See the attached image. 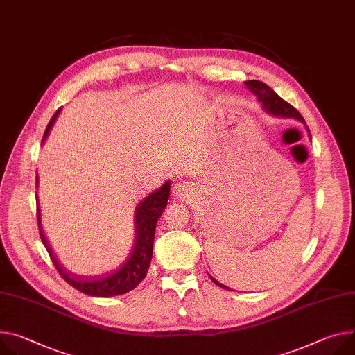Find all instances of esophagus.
I'll list each match as a JSON object with an SVG mask.
<instances>
[{
	"mask_svg": "<svg viewBox=\"0 0 355 355\" xmlns=\"http://www.w3.org/2000/svg\"><path fill=\"white\" fill-rule=\"evenodd\" d=\"M187 189H188V185L185 182H180V184L175 185V194L178 197H182L185 192H187Z\"/></svg>",
	"mask_w": 355,
	"mask_h": 355,
	"instance_id": "obj_1",
	"label": "esophagus"
}]
</instances>
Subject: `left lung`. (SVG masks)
<instances>
[{
  "label": "left lung",
  "mask_w": 355,
  "mask_h": 355,
  "mask_svg": "<svg viewBox=\"0 0 355 355\" xmlns=\"http://www.w3.org/2000/svg\"><path fill=\"white\" fill-rule=\"evenodd\" d=\"M245 85L248 86V89L250 92H253L257 96V101L262 103V107L269 114L277 116V117H293V119H297L304 123V119L302 117V114L292 105H288L286 101H283L280 96L277 93H275L266 83H263L261 80H246ZM209 277L216 286L230 290V287L223 286L222 283L215 280L211 275H209Z\"/></svg>",
  "instance_id": "1"
}]
</instances>
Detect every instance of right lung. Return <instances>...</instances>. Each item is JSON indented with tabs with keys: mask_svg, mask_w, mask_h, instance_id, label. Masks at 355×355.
Masks as SVG:
<instances>
[{
	"mask_svg": "<svg viewBox=\"0 0 355 355\" xmlns=\"http://www.w3.org/2000/svg\"><path fill=\"white\" fill-rule=\"evenodd\" d=\"M60 109L56 110V113L52 116L51 121L48 123L46 130L42 137V143L46 140L51 128L59 114ZM37 184H38V175H37ZM170 181H166L158 189H155L151 194H148L136 208L135 214V227H136V238L135 243L132 246L130 253H128L127 259L116 268V270L105 277L99 279H83L80 276L71 275L62 265L56 261L53 256V250L51 249L49 242L45 238L42 223H41V212L37 208V218H38V230L40 236L46 248L51 261L59 275L67 280L72 287L78 288L79 292L94 296V297H113L119 295H124L130 290L136 288L140 282L146 277L147 270L150 268L151 256H153V242H154V234H155V225L161 214L164 212L168 198H170Z\"/></svg>",
	"mask_w": 355,
	"mask_h": 355,
	"instance_id": "add662e5",
	"label": "right lung"
}]
</instances>
